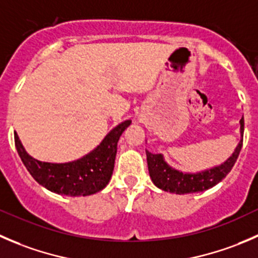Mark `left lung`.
<instances>
[{"label": "left lung", "instance_id": "8db88e82", "mask_svg": "<svg viewBox=\"0 0 258 258\" xmlns=\"http://www.w3.org/2000/svg\"><path fill=\"white\" fill-rule=\"evenodd\" d=\"M241 137L238 145L234 149L233 154L218 167L211 168L200 173H183L167 164L163 159L162 154H153L147 150V162L149 175L153 183L160 189L165 192L175 193V195H187V193L203 192L206 189L215 187L217 183L221 182L236 163L243 144V130L244 120L241 119Z\"/></svg>", "mask_w": 258, "mask_h": 258}]
</instances>
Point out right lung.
I'll return each instance as SVG.
<instances>
[{"label":"right lung","mask_w":258,"mask_h":258,"mask_svg":"<svg viewBox=\"0 0 258 258\" xmlns=\"http://www.w3.org/2000/svg\"><path fill=\"white\" fill-rule=\"evenodd\" d=\"M132 123L125 120L115 126L100 145L81 159L69 163H46L35 159L26 153L15 133V145L22 163L39 184L57 195L90 196L99 192L110 180L115 163L118 140Z\"/></svg>","instance_id":"right-lung-1"}]
</instances>
